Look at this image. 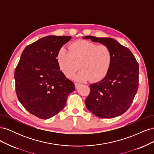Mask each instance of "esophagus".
Returning <instances> with one entry per match:
<instances>
[{"label": "esophagus", "mask_w": 154, "mask_h": 154, "mask_svg": "<svg viewBox=\"0 0 154 154\" xmlns=\"http://www.w3.org/2000/svg\"><path fill=\"white\" fill-rule=\"evenodd\" d=\"M80 85V83H75V87H76V88H78V86Z\"/></svg>", "instance_id": "34e87169"}]
</instances>
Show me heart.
Masks as SVG:
<instances>
[{
    "mask_svg": "<svg viewBox=\"0 0 154 154\" xmlns=\"http://www.w3.org/2000/svg\"><path fill=\"white\" fill-rule=\"evenodd\" d=\"M60 70L68 78L72 76L79 68L82 69L74 76L78 81L98 82L108 73L112 63V53L106 45L87 40H80L70 45L69 51L60 49L57 56Z\"/></svg>",
    "mask_w": 154,
    "mask_h": 154,
    "instance_id": "1",
    "label": "heart"
}]
</instances>
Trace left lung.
<instances>
[{"instance_id": "obj_1", "label": "left lung", "mask_w": 154, "mask_h": 154, "mask_svg": "<svg viewBox=\"0 0 154 154\" xmlns=\"http://www.w3.org/2000/svg\"><path fill=\"white\" fill-rule=\"evenodd\" d=\"M94 42L106 45L112 53V63L105 77L90 85L85 105L101 118H113L123 114L132 104L139 85V65L132 53L117 40L109 37L87 36Z\"/></svg>"}]
</instances>
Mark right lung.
I'll return each mask as SVG.
<instances>
[{"label": "right lung", "instance_id": "right-lung-1", "mask_svg": "<svg viewBox=\"0 0 154 154\" xmlns=\"http://www.w3.org/2000/svg\"><path fill=\"white\" fill-rule=\"evenodd\" d=\"M71 38L50 35L27 45L15 69L18 99L29 112L40 119H49L59 113L70 93L75 90L57 60L59 50Z\"/></svg>", "mask_w": 154, "mask_h": 154}]
</instances>
